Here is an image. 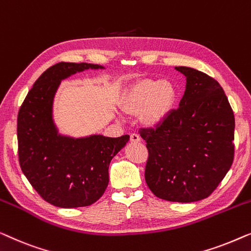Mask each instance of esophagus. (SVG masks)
Listing matches in <instances>:
<instances>
[{
    "label": "esophagus",
    "mask_w": 251,
    "mask_h": 251,
    "mask_svg": "<svg viewBox=\"0 0 251 251\" xmlns=\"http://www.w3.org/2000/svg\"><path fill=\"white\" fill-rule=\"evenodd\" d=\"M141 141V137L137 135V134L133 133L132 135H130V142H134V143H139Z\"/></svg>",
    "instance_id": "34e87169"
}]
</instances>
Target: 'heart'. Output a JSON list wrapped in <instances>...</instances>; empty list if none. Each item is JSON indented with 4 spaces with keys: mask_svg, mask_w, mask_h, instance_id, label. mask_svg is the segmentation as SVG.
Masks as SVG:
<instances>
[{
    "mask_svg": "<svg viewBox=\"0 0 251 251\" xmlns=\"http://www.w3.org/2000/svg\"><path fill=\"white\" fill-rule=\"evenodd\" d=\"M178 100L177 87L169 79H141L123 94L121 107L130 116H139L141 124L157 127L169 117Z\"/></svg>",
    "mask_w": 251,
    "mask_h": 251,
    "instance_id": "obj_1",
    "label": "heart"
}]
</instances>
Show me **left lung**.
<instances>
[{"instance_id":"left-lung-1","label":"left lung","mask_w":251,"mask_h":251,"mask_svg":"<svg viewBox=\"0 0 251 251\" xmlns=\"http://www.w3.org/2000/svg\"><path fill=\"white\" fill-rule=\"evenodd\" d=\"M179 107L156 129H142L146 182L160 199L195 202L211 195L234 157V115L217 80L190 67Z\"/></svg>"}]
</instances>
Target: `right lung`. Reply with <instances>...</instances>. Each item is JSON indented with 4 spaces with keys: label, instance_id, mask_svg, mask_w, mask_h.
<instances>
[{
    "label": "right lung",
    "instance_id": "obj_1",
    "mask_svg": "<svg viewBox=\"0 0 251 251\" xmlns=\"http://www.w3.org/2000/svg\"><path fill=\"white\" fill-rule=\"evenodd\" d=\"M87 69L104 67L86 62L50 67L34 83L18 114L21 171L38 195L60 208L85 207L100 199L111 159L129 141L128 135L74 137L59 132L53 117L56 91L61 80Z\"/></svg>",
    "mask_w": 251,
    "mask_h": 251
}]
</instances>
